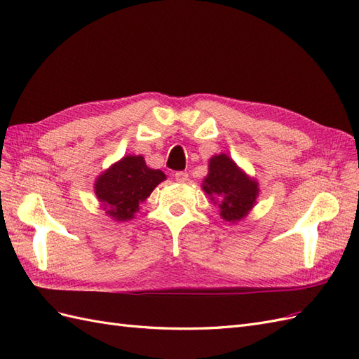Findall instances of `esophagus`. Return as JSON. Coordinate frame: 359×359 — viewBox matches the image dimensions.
<instances>
[{
    "mask_svg": "<svg viewBox=\"0 0 359 359\" xmlns=\"http://www.w3.org/2000/svg\"><path fill=\"white\" fill-rule=\"evenodd\" d=\"M173 177H175V180H177L178 182H186V181L189 180V173H187V172H182V170H180V172H175V173H173Z\"/></svg>",
    "mask_w": 359,
    "mask_h": 359,
    "instance_id": "1",
    "label": "esophagus"
}]
</instances>
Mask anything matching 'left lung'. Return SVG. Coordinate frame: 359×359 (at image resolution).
<instances>
[{
  "label": "left lung",
  "instance_id": "8db88e82",
  "mask_svg": "<svg viewBox=\"0 0 359 359\" xmlns=\"http://www.w3.org/2000/svg\"><path fill=\"white\" fill-rule=\"evenodd\" d=\"M202 189L214 203H219L222 219L231 223L243 220L252 211L259 194L257 181L245 175L226 154L211 157Z\"/></svg>",
  "mask_w": 359,
  "mask_h": 359
}]
</instances>
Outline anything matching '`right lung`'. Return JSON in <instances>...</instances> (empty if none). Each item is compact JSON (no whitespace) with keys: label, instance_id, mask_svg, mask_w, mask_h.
I'll list each match as a JSON object with an SVG mask.
<instances>
[{"label":"right lung","instance_id":"obj_1","mask_svg":"<svg viewBox=\"0 0 359 359\" xmlns=\"http://www.w3.org/2000/svg\"><path fill=\"white\" fill-rule=\"evenodd\" d=\"M165 180V173L148 168L142 156H126L97 178L94 190L107 215L127 222L139 211V203Z\"/></svg>","mask_w":359,"mask_h":359}]
</instances>
